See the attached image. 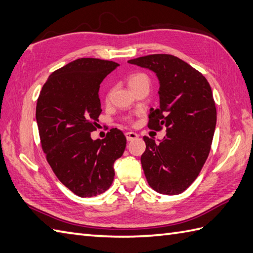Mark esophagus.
I'll use <instances>...</instances> for the list:
<instances>
[{"label": "esophagus", "mask_w": 253, "mask_h": 253, "mask_svg": "<svg viewBox=\"0 0 253 253\" xmlns=\"http://www.w3.org/2000/svg\"><path fill=\"white\" fill-rule=\"evenodd\" d=\"M139 136L137 135L136 132H133V131H128V132H126V139L128 141H131V140H135V139H137Z\"/></svg>", "instance_id": "obj_1"}]
</instances>
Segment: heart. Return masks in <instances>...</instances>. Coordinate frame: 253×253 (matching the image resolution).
Here are the masks:
<instances>
[{"mask_svg":"<svg viewBox=\"0 0 253 253\" xmlns=\"http://www.w3.org/2000/svg\"><path fill=\"white\" fill-rule=\"evenodd\" d=\"M142 82H148V77L144 74H142V73L131 74L130 76L128 77V79H127V84H128V85H129L130 89L135 87L136 84H140ZM109 96H110V93L106 95V99H109Z\"/></svg>","mask_w":253,"mask_h":253,"instance_id":"b5f03b06","label":"heart"}]
</instances>
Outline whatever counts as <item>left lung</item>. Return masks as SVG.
I'll list each match as a JSON object with an SVG mask.
<instances>
[{"label": "left lung", "instance_id": "left-lung-1", "mask_svg": "<svg viewBox=\"0 0 253 253\" xmlns=\"http://www.w3.org/2000/svg\"><path fill=\"white\" fill-rule=\"evenodd\" d=\"M128 63L151 69L160 82V107L151 109L148 127L166 136L155 143L143 137L142 169L149 186L166 196L179 195L200 173L216 125V107L207 78L170 54H151Z\"/></svg>", "mask_w": 253, "mask_h": 253}]
</instances>
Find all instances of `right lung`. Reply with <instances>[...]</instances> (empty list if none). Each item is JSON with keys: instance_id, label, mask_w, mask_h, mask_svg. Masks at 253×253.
Instances as JSON below:
<instances>
[{"instance_id": "obj_1", "label": "right lung", "mask_w": 253, "mask_h": 253, "mask_svg": "<svg viewBox=\"0 0 253 253\" xmlns=\"http://www.w3.org/2000/svg\"><path fill=\"white\" fill-rule=\"evenodd\" d=\"M118 66L112 61L84 57L53 72L36 107L41 147L64 186L82 198L109 189L114 162L126 147L122 130L112 128L104 139H91L101 114L100 84Z\"/></svg>"}]
</instances>
